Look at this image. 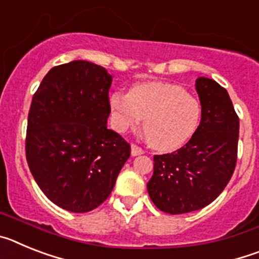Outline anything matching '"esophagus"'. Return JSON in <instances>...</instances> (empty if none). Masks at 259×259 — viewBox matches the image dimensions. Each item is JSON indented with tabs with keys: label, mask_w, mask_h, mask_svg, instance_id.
I'll list each match as a JSON object with an SVG mask.
<instances>
[{
	"label": "esophagus",
	"mask_w": 259,
	"mask_h": 259,
	"mask_svg": "<svg viewBox=\"0 0 259 259\" xmlns=\"http://www.w3.org/2000/svg\"><path fill=\"white\" fill-rule=\"evenodd\" d=\"M131 154L134 155V157H136V155L144 154V150L141 149L140 146H137L136 144H132V145H131Z\"/></svg>",
	"instance_id": "34e87169"
}]
</instances>
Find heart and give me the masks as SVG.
Masks as SVG:
<instances>
[{
	"label": "heart",
	"mask_w": 259,
	"mask_h": 259,
	"mask_svg": "<svg viewBox=\"0 0 259 259\" xmlns=\"http://www.w3.org/2000/svg\"><path fill=\"white\" fill-rule=\"evenodd\" d=\"M109 101L111 122L119 132L137 127L144 118L146 141L159 150L182 146L200 122L198 101L175 84H137L130 93L113 92Z\"/></svg>",
	"instance_id": "b5f03b06"
}]
</instances>
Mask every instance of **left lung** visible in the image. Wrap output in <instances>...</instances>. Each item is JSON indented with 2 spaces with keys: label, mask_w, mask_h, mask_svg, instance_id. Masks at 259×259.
<instances>
[{
  "label": "left lung",
  "mask_w": 259,
  "mask_h": 259,
  "mask_svg": "<svg viewBox=\"0 0 259 259\" xmlns=\"http://www.w3.org/2000/svg\"><path fill=\"white\" fill-rule=\"evenodd\" d=\"M196 91L200 125L180 149L154 155V171L146 184L150 200L167 214L207 206L226 188L236 166L239 116L227 91L209 77H198Z\"/></svg>",
  "instance_id": "1"
}]
</instances>
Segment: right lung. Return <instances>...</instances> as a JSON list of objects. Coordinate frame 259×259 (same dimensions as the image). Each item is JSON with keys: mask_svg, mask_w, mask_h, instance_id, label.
<instances>
[{"mask_svg": "<svg viewBox=\"0 0 259 259\" xmlns=\"http://www.w3.org/2000/svg\"><path fill=\"white\" fill-rule=\"evenodd\" d=\"M111 75L88 61L56 66L32 98L26 157L57 206L87 212L110 196L131 146L107 128Z\"/></svg>", "mask_w": 259, "mask_h": 259, "instance_id": "1", "label": "right lung"}]
</instances>
